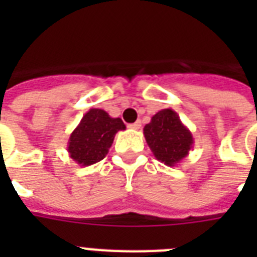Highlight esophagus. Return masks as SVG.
<instances>
[{"label":"esophagus","instance_id":"1","mask_svg":"<svg viewBox=\"0 0 257 257\" xmlns=\"http://www.w3.org/2000/svg\"><path fill=\"white\" fill-rule=\"evenodd\" d=\"M131 129H140L141 128V121H136V122H133V124H129L128 125Z\"/></svg>","mask_w":257,"mask_h":257}]
</instances>
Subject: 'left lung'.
<instances>
[{
    "label": "left lung",
    "mask_w": 257,
    "mask_h": 257,
    "mask_svg": "<svg viewBox=\"0 0 257 257\" xmlns=\"http://www.w3.org/2000/svg\"><path fill=\"white\" fill-rule=\"evenodd\" d=\"M147 144L153 156L163 164L175 167L193 148L191 131L181 122L173 109H163L144 126Z\"/></svg>",
    "instance_id": "1"
}]
</instances>
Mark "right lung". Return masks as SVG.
Listing matches in <instances>:
<instances>
[{
  "label": "right lung",
  "instance_id": "right-lung-1",
  "mask_svg": "<svg viewBox=\"0 0 257 257\" xmlns=\"http://www.w3.org/2000/svg\"><path fill=\"white\" fill-rule=\"evenodd\" d=\"M121 118H113L102 109H89L70 133L68 153L80 167H89L104 159L118 131H124Z\"/></svg>",
  "mask_w": 257,
  "mask_h": 257
}]
</instances>
